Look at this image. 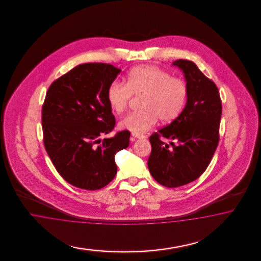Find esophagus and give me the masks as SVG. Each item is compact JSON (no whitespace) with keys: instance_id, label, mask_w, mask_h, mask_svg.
Wrapping results in <instances>:
<instances>
[{"instance_id":"1","label":"esophagus","mask_w":261,"mask_h":261,"mask_svg":"<svg viewBox=\"0 0 261 261\" xmlns=\"http://www.w3.org/2000/svg\"><path fill=\"white\" fill-rule=\"evenodd\" d=\"M132 137L133 138H136V139H145L146 138V136H144V135L142 134H132Z\"/></svg>"}]
</instances>
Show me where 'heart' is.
I'll use <instances>...</instances> for the list:
<instances>
[{
  "label": "heart",
  "instance_id": "heart-1",
  "mask_svg": "<svg viewBox=\"0 0 261 261\" xmlns=\"http://www.w3.org/2000/svg\"><path fill=\"white\" fill-rule=\"evenodd\" d=\"M142 96L141 110L129 114L119 127L133 134H142L162 122H171L182 113L189 88L185 80L152 65L137 66L128 71L125 83L113 82L107 90L111 110L119 115L126 109L132 96Z\"/></svg>",
  "mask_w": 261,
  "mask_h": 261
}]
</instances>
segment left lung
<instances>
[{"instance_id": "left-lung-1", "label": "left lung", "mask_w": 261, "mask_h": 261, "mask_svg": "<svg viewBox=\"0 0 261 261\" xmlns=\"http://www.w3.org/2000/svg\"><path fill=\"white\" fill-rule=\"evenodd\" d=\"M173 65L185 74L188 100L177 119L151 135L147 162L152 177L166 188L193 182L205 172L219 142L222 115L221 98L214 81L192 61L179 59ZM161 137L171 139V145Z\"/></svg>"}]
</instances>
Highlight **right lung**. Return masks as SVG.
Wrapping results in <instances>:
<instances>
[{"instance_id":"obj_1","label":"right lung","mask_w":261,"mask_h":261,"mask_svg":"<svg viewBox=\"0 0 261 261\" xmlns=\"http://www.w3.org/2000/svg\"><path fill=\"white\" fill-rule=\"evenodd\" d=\"M120 70L106 63H85L51 83L42 107L47 155L65 181L82 190H100L117 174L115 155L129 145L130 132L99 139L116 119L107 90Z\"/></svg>"}]
</instances>
